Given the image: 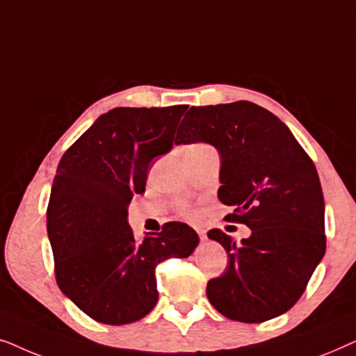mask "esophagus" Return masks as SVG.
<instances>
[{
  "instance_id": "1",
  "label": "esophagus",
  "mask_w": 356,
  "mask_h": 356,
  "mask_svg": "<svg viewBox=\"0 0 356 356\" xmlns=\"http://www.w3.org/2000/svg\"><path fill=\"white\" fill-rule=\"evenodd\" d=\"M197 235H199V238H201V240L204 241V240H207V233H206V230H204V228H197Z\"/></svg>"
}]
</instances>
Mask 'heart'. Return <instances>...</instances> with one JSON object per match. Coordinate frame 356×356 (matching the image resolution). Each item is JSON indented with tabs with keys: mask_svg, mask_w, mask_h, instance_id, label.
I'll return each mask as SVG.
<instances>
[{
	"mask_svg": "<svg viewBox=\"0 0 356 356\" xmlns=\"http://www.w3.org/2000/svg\"><path fill=\"white\" fill-rule=\"evenodd\" d=\"M196 145H199V144H196Z\"/></svg>",
	"mask_w": 356,
	"mask_h": 356,
	"instance_id": "1",
	"label": "heart"
}]
</instances>
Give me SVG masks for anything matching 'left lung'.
Instances as JSON below:
<instances>
[{"label":"left lung","instance_id":"left-lung-1","mask_svg":"<svg viewBox=\"0 0 356 356\" xmlns=\"http://www.w3.org/2000/svg\"><path fill=\"white\" fill-rule=\"evenodd\" d=\"M207 143L220 154L218 199L235 207L227 220L251 230L240 245L213 228L228 254L225 274L209 280L207 298L240 323L289 311L325 252L323 188L309 155L269 110L240 100L191 106L175 144Z\"/></svg>","mask_w":356,"mask_h":356}]
</instances>
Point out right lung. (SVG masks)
Masks as SVG:
<instances>
[{"instance_id": "right-lung-1", "label": "right lung", "mask_w": 356, "mask_h": 356, "mask_svg": "<svg viewBox=\"0 0 356 356\" xmlns=\"http://www.w3.org/2000/svg\"><path fill=\"white\" fill-rule=\"evenodd\" d=\"M186 105L113 108L66 150L53 179L47 232L60 290L92 319L121 325L143 319L159 300L155 267L188 257L199 236L181 222L136 241L128 223L145 191L150 162L172 150Z\"/></svg>"}]
</instances>
